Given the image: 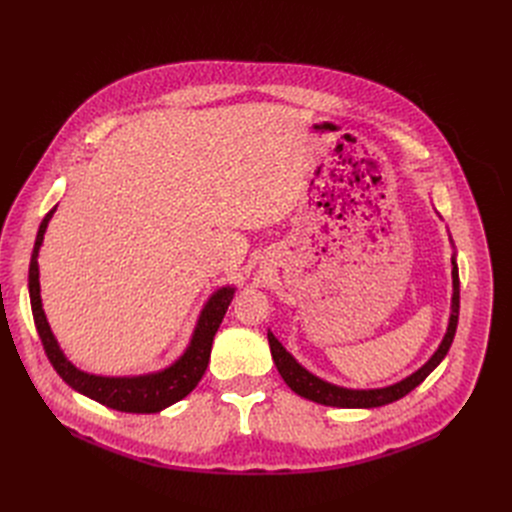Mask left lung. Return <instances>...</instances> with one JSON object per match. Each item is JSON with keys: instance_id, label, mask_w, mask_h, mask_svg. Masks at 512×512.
Instances as JSON below:
<instances>
[{"instance_id": "1", "label": "left lung", "mask_w": 512, "mask_h": 512, "mask_svg": "<svg viewBox=\"0 0 512 512\" xmlns=\"http://www.w3.org/2000/svg\"><path fill=\"white\" fill-rule=\"evenodd\" d=\"M452 285H454V294H452V314H450V323L448 331L442 339L440 348L435 350V354L423 364V367L412 373L410 377L387 385V387H377V389H348V387H339L333 383H327L319 379L316 375L308 373L302 364L296 362V358L291 356L279 339L269 331V344H271V354L275 360V367L281 373L283 381L294 389V392L306 400H312L316 404H325V406H337V408H375V406H385L389 402H396L404 398L408 392H412L417 385H421L427 375L444 360L448 354L452 339L456 333L458 325V308H460V281H458V266H456V256H452Z\"/></svg>"}]
</instances>
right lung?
<instances>
[{
    "mask_svg": "<svg viewBox=\"0 0 512 512\" xmlns=\"http://www.w3.org/2000/svg\"><path fill=\"white\" fill-rule=\"evenodd\" d=\"M54 212L56 208H52L45 214L37 231L35 248L29 264V296H31V310H33L37 333L41 337L43 350L47 358H50L56 373L83 396L120 412H137V415L139 412L141 415L145 412V415H150V412H160L162 408L183 400L191 389L200 383L202 375L206 373L210 350H212V339L223 323V316L233 300L235 287H221L218 291H214L200 314L196 331L191 335L187 350L179 360L170 364L168 369L150 373V375H139V377H100V375L83 373L62 354L50 325H47L45 312L41 308L37 256L43 243L47 223H50Z\"/></svg>",
    "mask_w": 512,
    "mask_h": 512,
    "instance_id": "add662e5",
    "label": "right lung"
}]
</instances>
